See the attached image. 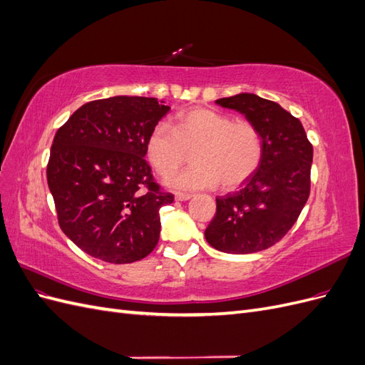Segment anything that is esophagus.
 I'll list each match as a JSON object with an SVG mask.
<instances>
[{
	"label": "esophagus",
	"mask_w": 365,
	"mask_h": 365,
	"mask_svg": "<svg viewBox=\"0 0 365 365\" xmlns=\"http://www.w3.org/2000/svg\"><path fill=\"white\" fill-rule=\"evenodd\" d=\"M192 197V195H189V193H182V192H176L175 193V200L176 201H187V200H190Z\"/></svg>",
	"instance_id": "obj_1"
}]
</instances>
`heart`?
I'll return each instance as SVG.
<instances>
[{
    "label": "heart",
    "mask_w": 365,
    "mask_h": 365,
    "mask_svg": "<svg viewBox=\"0 0 365 365\" xmlns=\"http://www.w3.org/2000/svg\"><path fill=\"white\" fill-rule=\"evenodd\" d=\"M193 165L169 182L180 189L235 190L257 172L263 160L260 129L248 120L208 108H193L176 115L175 128L157 123L146 140V155L161 176H170L187 163Z\"/></svg>",
    "instance_id": "heart-1"
}]
</instances>
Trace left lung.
<instances>
[{"label":"left lung","mask_w":365,"mask_h":365,"mask_svg":"<svg viewBox=\"0 0 365 365\" xmlns=\"http://www.w3.org/2000/svg\"><path fill=\"white\" fill-rule=\"evenodd\" d=\"M236 109L263 137V160L242 189L216 197V213L205 230L213 248L230 254L263 251L284 237L311 193L314 148L302 121L279 103L242 93L216 101Z\"/></svg>","instance_id":"8db88e82"}]
</instances>
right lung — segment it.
<instances>
[{"mask_svg":"<svg viewBox=\"0 0 365 365\" xmlns=\"http://www.w3.org/2000/svg\"><path fill=\"white\" fill-rule=\"evenodd\" d=\"M152 97L88 102L54 135L47 181L61 230L90 256L123 264L145 259L160 239V208L173 195L145 160L152 128L169 106Z\"/></svg>","mask_w":365,"mask_h":365,"instance_id":"1","label":"right lung"}]
</instances>
